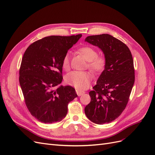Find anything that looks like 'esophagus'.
<instances>
[{"label":"esophagus","mask_w":155,"mask_h":155,"mask_svg":"<svg viewBox=\"0 0 155 155\" xmlns=\"http://www.w3.org/2000/svg\"><path fill=\"white\" fill-rule=\"evenodd\" d=\"M76 93L78 96H81V95H83V94H85V91H80V90H76Z\"/></svg>","instance_id":"obj_1"}]
</instances>
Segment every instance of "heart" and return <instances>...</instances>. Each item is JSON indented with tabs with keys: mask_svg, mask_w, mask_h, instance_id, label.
<instances>
[{
	"mask_svg": "<svg viewBox=\"0 0 155 155\" xmlns=\"http://www.w3.org/2000/svg\"><path fill=\"white\" fill-rule=\"evenodd\" d=\"M79 51L85 59L88 61V68L95 73H99L104 70L106 59L103 56H97L96 49L91 46H83L79 49ZM62 67L67 70L70 68V54H65L62 59ZM92 76L87 72L72 71L67 74L64 80L68 85H71L78 90H84L91 85Z\"/></svg>",
	"mask_w": 155,
	"mask_h": 155,
	"instance_id": "heart-1",
	"label": "heart"
}]
</instances>
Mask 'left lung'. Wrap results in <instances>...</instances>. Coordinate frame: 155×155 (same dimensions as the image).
Here are the masks:
<instances>
[{
  "instance_id": "obj_1",
  "label": "left lung",
  "mask_w": 155,
  "mask_h": 155,
  "mask_svg": "<svg viewBox=\"0 0 155 155\" xmlns=\"http://www.w3.org/2000/svg\"><path fill=\"white\" fill-rule=\"evenodd\" d=\"M85 41L103 51L106 64L89 92L91 101L85 113L94 123L109 124L120 116L129 101L135 78L133 56L127 46L109 34L88 36Z\"/></svg>"
}]
</instances>
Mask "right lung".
Wrapping results in <instances>:
<instances>
[{
    "instance_id": "obj_1",
    "label": "right lung",
    "mask_w": 155,
    "mask_h": 155,
    "mask_svg": "<svg viewBox=\"0 0 155 155\" xmlns=\"http://www.w3.org/2000/svg\"><path fill=\"white\" fill-rule=\"evenodd\" d=\"M51 35L31 44L23 55L19 83L26 105L31 114L44 124L61 121L68 112V104L78 96L71 86H60L62 59L81 38Z\"/></svg>"
}]
</instances>
